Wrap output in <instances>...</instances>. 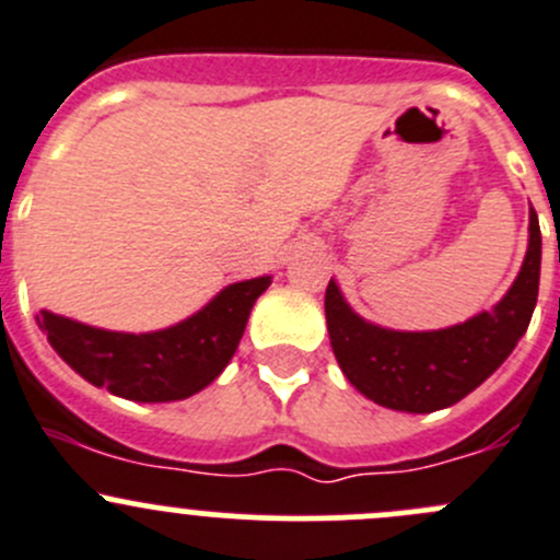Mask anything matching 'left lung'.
<instances>
[{
	"instance_id": "1",
	"label": "left lung",
	"mask_w": 560,
	"mask_h": 560,
	"mask_svg": "<svg viewBox=\"0 0 560 560\" xmlns=\"http://www.w3.org/2000/svg\"><path fill=\"white\" fill-rule=\"evenodd\" d=\"M528 253L503 300L445 329L404 332L365 322L338 283L324 294L329 343L346 380L374 404L398 412H436L487 382L528 329L539 296L541 231L530 209Z\"/></svg>"
}]
</instances>
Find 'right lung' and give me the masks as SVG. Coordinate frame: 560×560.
I'll use <instances>...</instances> for the list:
<instances>
[{"label": "right lung", "instance_id": "right-lung-1", "mask_svg": "<svg viewBox=\"0 0 560 560\" xmlns=\"http://www.w3.org/2000/svg\"><path fill=\"white\" fill-rule=\"evenodd\" d=\"M269 283V275L231 283L189 318L156 332H115L51 311L35 318L51 349L90 385L129 401H180L225 371L249 311Z\"/></svg>", "mask_w": 560, "mask_h": 560}]
</instances>
